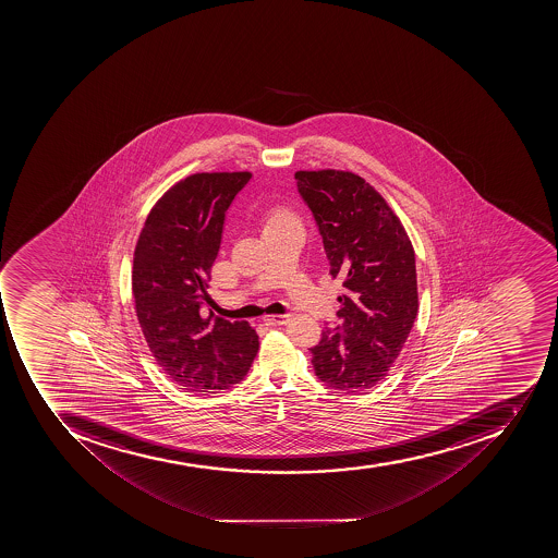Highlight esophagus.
Returning <instances> with one entry per match:
<instances>
[{
    "instance_id": "34e87169",
    "label": "esophagus",
    "mask_w": 558,
    "mask_h": 558,
    "mask_svg": "<svg viewBox=\"0 0 558 558\" xmlns=\"http://www.w3.org/2000/svg\"><path fill=\"white\" fill-rule=\"evenodd\" d=\"M291 314H277V316L265 317L267 325H286L290 320Z\"/></svg>"
}]
</instances>
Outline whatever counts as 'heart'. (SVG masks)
Masks as SVG:
<instances>
[{"instance_id":"heart-1","label":"heart","mask_w":558,"mask_h":558,"mask_svg":"<svg viewBox=\"0 0 558 558\" xmlns=\"http://www.w3.org/2000/svg\"><path fill=\"white\" fill-rule=\"evenodd\" d=\"M282 221H291V216L284 211H276L270 216V220H268L267 225L282 223Z\"/></svg>"}]
</instances>
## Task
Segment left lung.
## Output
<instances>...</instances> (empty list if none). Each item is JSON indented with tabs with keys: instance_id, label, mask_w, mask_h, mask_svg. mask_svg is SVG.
I'll list each match as a JSON object with an SVG mask.
<instances>
[{
	"instance_id": "obj_1",
	"label": "left lung",
	"mask_w": 558,
	"mask_h": 558,
	"mask_svg": "<svg viewBox=\"0 0 558 558\" xmlns=\"http://www.w3.org/2000/svg\"><path fill=\"white\" fill-rule=\"evenodd\" d=\"M300 195L319 229L331 277H342V325L312 347L320 383L364 392L383 383L417 317V270L409 233L383 195L349 171H299Z\"/></svg>"
}]
</instances>
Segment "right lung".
Segmentation results:
<instances>
[{"instance_id":"right-lung-1","label":"right lung","mask_w":558,"mask_h":558,"mask_svg":"<svg viewBox=\"0 0 558 558\" xmlns=\"http://www.w3.org/2000/svg\"><path fill=\"white\" fill-rule=\"evenodd\" d=\"M251 172H197L158 198L134 251L132 294L149 351L175 386L215 395L241 383L258 352L246 320L203 316L225 213Z\"/></svg>"}]
</instances>
